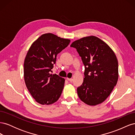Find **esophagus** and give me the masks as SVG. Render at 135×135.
<instances>
[{
	"instance_id": "obj_1",
	"label": "esophagus",
	"mask_w": 135,
	"mask_h": 135,
	"mask_svg": "<svg viewBox=\"0 0 135 135\" xmlns=\"http://www.w3.org/2000/svg\"><path fill=\"white\" fill-rule=\"evenodd\" d=\"M67 79L70 81V82H72V81H73V79L72 78H67Z\"/></svg>"
}]
</instances>
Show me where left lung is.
Wrapping results in <instances>:
<instances>
[{
	"instance_id": "8db88e82",
	"label": "left lung",
	"mask_w": 135,
	"mask_h": 135,
	"mask_svg": "<svg viewBox=\"0 0 135 135\" xmlns=\"http://www.w3.org/2000/svg\"><path fill=\"white\" fill-rule=\"evenodd\" d=\"M85 66L83 82L77 88L79 99L88 105L100 104L107 99L118 79V62L108 45L95 36L73 42Z\"/></svg>"
}]
</instances>
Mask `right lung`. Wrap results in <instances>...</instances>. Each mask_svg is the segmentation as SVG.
I'll list each match as a JSON object with an SVG mask.
<instances>
[{
    "label": "right lung",
    "instance_id": "add662e5",
    "mask_svg": "<svg viewBox=\"0 0 135 135\" xmlns=\"http://www.w3.org/2000/svg\"><path fill=\"white\" fill-rule=\"evenodd\" d=\"M70 42L52 33L44 34L31 44L24 61V80L37 103L50 105L59 100L65 79L50 73L56 56Z\"/></svg>",
    "mask_w": 135,
    "mask_h": 135
}]
</instances>
